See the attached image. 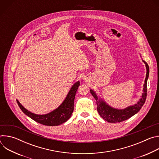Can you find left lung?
Listing matches in <instances>:
<instances>
[{
  "label": "left lung",
  "instance_id": "left-lung-1",
  "mask_svg": "<svg viewBox=\"0 0 159 159\" xmlns=\"http://www.w3.org/2000/svg\"><path fill=\"white\" fill-rule=\"evenodd\" d=\"M143 62L145 63L147 68V75L143 88L144 93L143 94L142 97L140 99V101L137 104L132 106H129L125 109L121 110L113 109L109 106L108 105H107L105 102L99 99L96 94L93 90H90V93L92 94V95L96 100V104L98 106L97 110L99 112V114L101 116V117H102L106 121H108L109 123H120L130 118L131 116L134 115L136 113H137L145 104L147 95V79L148 78L149 75V66L147 62H145V61H143Z\"/></svg>",
  "mask_w": 159,
  "mask_h": 159
}]
</instances>
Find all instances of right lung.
I'll return each instance as SVG.
<instances>
[{
	"instance_id": "add662e5",
	"label": "right lung",
	"mask_w": 159,
	"mask_h": 159,
	"mask_svg": "<svg viewBox=\"0 0 159 159\" xmlns=\"http://www.w3.org/2000/svg\"><path fill=\"white\" fill-rule=\"evenodd\" d=\"M79 85L80 82H77L71 88L63 103L57 109L47 115H35L25 109L17 100V102L22 111L34 121L46 126H58L66 122L72 116L74 111V99Z\"/></svg>"
}]
</instances>
